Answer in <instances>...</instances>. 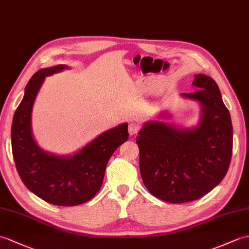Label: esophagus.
I'll list each match as a JSON object with an SVG mask.
<instances>
[{
	"label": "esophagus",
	"mask_w": 249,
	"mask_h": 249,
	"mask_svg": "<svg viewBox=\"0 0 249 249\" xmlns=\"http://www.w3.org/2000/svg\"><path fill=\"white\" fill-rule=\"evenodd\" d=\"M139 128H140V126H139V124L137 123H130L128 125V132L130 136H135L137 132L139 131Z\"/></svg>",
	"instance_id": "obj_1"
}]
</instances>
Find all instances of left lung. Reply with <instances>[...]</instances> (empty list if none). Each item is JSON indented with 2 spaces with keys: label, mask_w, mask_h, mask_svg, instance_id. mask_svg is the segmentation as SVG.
I'll return each mask as SVG.
<instances>
[{
  "label": "left lung",
  "mask_w": 249,
  "mask_h": 249,
  "mask_svg": "<svg viewBox=\"0 0 249 249\" xmlns=\"http://www.w3.org/2000/svg\"><path fill=\"white\" fill-rule=\"evenodd\" d=\"M194 77L192 85L198 90L181 96L198 103V123L184 128L148 121L136 138L143 183L155 197L171 204L198 199L214 189L232 155V124L218 86L205 74ZM169 117L166 111L159 114Z\"/></svg>",
  "instance_id": "left-lung-1"
}]
</instances>
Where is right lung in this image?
<instances>
[{"instance_id":"right-lung-1","label":"right lung","mask_w":249,"mask_h":249,"mask_svg":"<svg viewBox=\"0 0 249 249\" xmlns=\"http://www.w3.org/2000/svg\"><path fill=\"white\" fill-rule=\"evenodd\" d=\"M69 69L66 65L44 68L25 87L11 125V148L21 180L38 197L57 206H76L100 191L109 159L128 139V124L104 131L73 155L44 151L34 139L32 112L45 77Z\"/></svg>"}]
</instances>
